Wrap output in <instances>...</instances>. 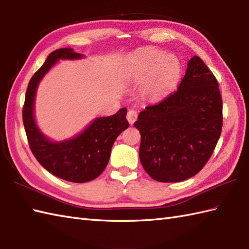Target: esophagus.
<instances>
[{
    "label": "esophagus",
    "instance_id": "obj_1",
    "mask_svg": "<svg viewBox=\"0 0 249 249\" xmlns=\"http://www.w3.org/2000/svg\"><path fill=\"white\" fill-rule=\"evenodd\" d=\"M126 119H128L130 124H133L135 123V120L137 119V112H136V110H133V109L129 110L128 114H126Z\"/></svg>",
    "mask_w": 249,
    "mask_h": 249
}]
</instances>
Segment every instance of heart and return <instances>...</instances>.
I'll list each match as a JSON object with an SVG mask.
<instances>
[{
    "label": "heart",
    "instance_id": "b5f03b06",
    "mask_svg": "<svg viewBox=\"0 0 249 249\" xmlns=\"http://www.w3.org/2000/svg\"><path fill=\"white\" fill-rule=\"evenodd\" d=\"M132 78L146 80L147 89L153 98L167 96L175 89L181 76V65L178 58L159 50H147L134 55L129 63Z\"/></svg>",
    "mask_w": 249,
    "mask_h": 249
}]
</instances>
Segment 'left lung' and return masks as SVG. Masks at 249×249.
<instances>
[{"label": "left lung", "instance_id": "obj_1", "mask_svg": "<svg viewBox=\"0 0 249 249\" xmlns=\"http://www.w3.org/2000/svg\"><path fill=\"white\" fill-rule=\"evenodd\" d=\"M140 159L159 182H180L199 173L219 140L223 101L218 83L202 59L192 57L177 91L142 110Z\"/></svg>", "mask_w": 249, "mask_h": 249}]
</instances>
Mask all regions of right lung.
<instances>
[{"mask_svg":"<svg viewBox=\"0 0 249 249\" xmlns=\"http://www.w3.org/2000/svg\"><path fill=\"white\" fill-rule=\"evenodd\" d=\"M83 55L71 48L55 50L38 69L27 86L22 118L31 150L37 161L49 173L66 181L84 183L102 174L108 163L114 142L128 129L126 108L123 107L108 117L96 118L73 139L52 142L38 129L34 118V102L37 86L58 59H79Z\"/></svg>","mask_w":249,"mask_h":249,"instance_id":"add662e5","label":"right lung"}]
</instances>
